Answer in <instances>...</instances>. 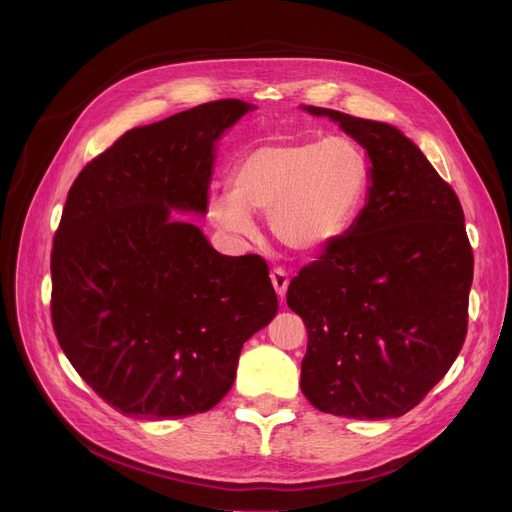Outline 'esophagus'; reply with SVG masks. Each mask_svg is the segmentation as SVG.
I'll list each match as a JSON object with an SVG mask.
<instances>
[{"mask_svg": "<svg viewBox=\"0 0 512 512\" xmlns=\"http://www.w3.org/2000/svg\"><path fill=\"white\" fill-rule=\"evenodd\" d=\"M270 278H272V284H274V288H276V292H278V297L282 299L284 294H286V290H288V282H290L288 272L284 270V267H274Z\"/></svg>", "mask_w": 512, "mask_h": 512, "instance_id": "obj_1", "label": "esophagus"}]
</instances>
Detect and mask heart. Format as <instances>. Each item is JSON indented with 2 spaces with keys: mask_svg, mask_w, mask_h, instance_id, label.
<instances>
[{
  "mask_svg": "<svg viewBox=\"0 0 512 512\" xmlns=\"http://www.w3.org/2000/svg\"><path fill=\"white\" fill-rule=\"evenodd\" d=\"M365 184L363 155L344 139L261 145L232 166L230 193H209L207 218L251 236V215H270V228L286 249L315 253L351 224Z\"/></svg>",
  "mask_w": 512,
  "mask_h": 512,
  "instance_id": "1",
  "label": "heart"
}]
</instances>
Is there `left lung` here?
I'll return each mask as SVG.
<instances>
[{
    "instance_id": "obj_1",
    "label": "left lung",
    "mask_w": 512,
    "mask_h": 512,
    "mask_svg": "<svg viewBox=\"0 0 512 512\" xmlns=\"http://www.w3.org/2000/svg\"><path fill=\"white\" fill-rule=\"evenodd\" d=\"M369 153V201L346 234L290 280L307 328L301 390L351 419L409 413L459 357L473 249L452 186L398 128L307 105Z\"/></svg>"
}]
</instances>
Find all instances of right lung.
<instances>
[{
	"label": "right lung",
	"mask_w": 512,
	"mask_h": 512,
	"mask_svg": "<svg viewBox=\"0 0 512 512\" xmlns=\"http://www.w3.org/2000/svg\"><path fill=\"white\" fill-rule=\"evenodd\" d=\"M220 99L132 128L70 186L51 249V321L107 405L137 419L205 413L278 311L259 255L228 257L172 207L207 211L213 145L249 112Z\"/></svg>",
	"instance_id": "obj_1"
}]
</instances>
